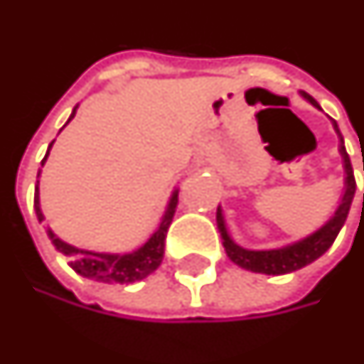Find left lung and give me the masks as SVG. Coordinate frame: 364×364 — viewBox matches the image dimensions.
Segmentation results:
<instances>
[{
  "label": "left lung",
  "instance_id": "1",
  "mask_svg": "<svg viewBox=\"0 0 364 364\" xmlns=\"http://www.w3.org/2000/svg\"><path fill=\"white\" fill-rule=\"evenodd\" d=\"M307 102L314 104L315 108H319L314 98L306 92H299ZM333 128L339 136V154L343 157V169H345V187H343V197L339 200V207L335 208L331 217L325 220L323 225L319 226L317 230H314L311 235H307L301 240L296 242L286 244V246H279V248H270V250H248L242 248L240 244H236L232 240V236L228 235V228H226L225 217H223V208H217V226L220 238H223V246H225L226 256L235 262L236 266H240L244 270L258 272V274H268V276H279V274H289V272H296L299 268H304L307 264L315 262L319 256H323L331 244L335 242V238L339 235V230L347 220L349 215L350 203L355 197V175H353V167H350V159L347 156V149L343 144V136L339 128H337V122L333 120ZM364 169V167H363ZM363 205H364V193H363Z\"/></svg>",
  "mask_w": 364,
  "mask_h": 364
}]
</instances>
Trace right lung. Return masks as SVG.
<instances>
[{"label":"right lung","mask_w":364,"mask_h":364,"mask_svg":"<svg viewBox=\"0 0 364 364\" xmlns=\"http://www.w3.org/2000/svg\"><path fill=\"white\" fill-rule=\"evenodd\" d=\"M76 108H78V106H75V110L70 114L68 122L75 118ZM67 124H65V126H67ZM53 144H55V139L50 141L49 149H47V156L43 157L41 165H45V161H47ZM39 175H37V177H39ZM177 203H179V189H175L173 193H171V199L167 203L165 215L164 218H161L159 226H157L156 232L149 236L139 248L126 254L92 252V250L76 248L73 244L65 242L63 238H58L50 228H47V235H49L50 242H53V246L57 248L58 252H63L65 256H68L70 268H73L76 274H80L82 278L96 279V282H106V284H112V282H114V284H134V282H139V279L147 278L151 272H156L157 268H159L161 260H164L165 235H167V228H169L171 220H173ZM35 213H37L39 223H43V220H45V215H43V210H41L39 203V181L35 185Z\"/></svg>","instance_id":"right-lung-1"}]
</instances>
